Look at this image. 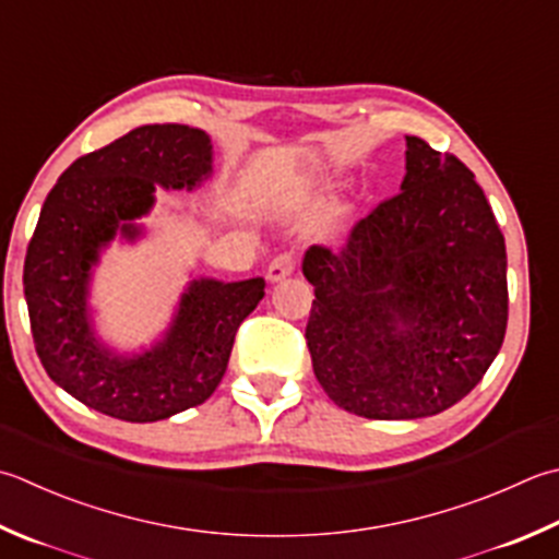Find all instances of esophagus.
Listing matches in <instances>:
<instances>
[{"label": "esophagus", "instance_id": "34e87169", "mask_svg": "<svg viewBox=\"0 0 559 559\" xmlns=\"http://www.w3.org/2000/svg\"><path fill=\"white\" fill-rule=\"evenodd\" d=\"M293 271H295V257L293 254H278L269 264L266 278H269V283H281L283 278H288Z\"/></svg>", "mask_w": 559, "mask_h": 559}]
</instances>
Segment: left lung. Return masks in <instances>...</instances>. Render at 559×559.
<instances>
[{
    "mask_svg": "<svg viewBox=\"0 0 559 559\" xmlns=\"http://www.w3.org/2000/svg\"><path fill=\"white\" fill-rule=\"evenodd\" d=\"M404 179L342 251L310 247L308 346L336 407L433 417L473 390L507 332V247L475 174L407 135Z\"/></svg>",
    "mask_w": 559,
    "mask_h": 559,
    "instance_id": "8db88e82",
    "label": "left lung"
}]
</instances>
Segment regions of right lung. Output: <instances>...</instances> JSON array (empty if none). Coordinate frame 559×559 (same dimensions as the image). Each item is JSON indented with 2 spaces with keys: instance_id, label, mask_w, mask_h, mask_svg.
I'll return each mask as SVG.
<instances>
[{
  "instance_id": "add662e5",
  "label": "right lung",
  "mask_w": 559,
  "mask_h": 559,
  "mask_svg": "<svg viewBox=\"0 0 559 559\" xmlns=\"http://www.w3.org/2000/svg\"><path fill=\"white\" fill-rule=\"evenodd\" d=\"M213 179V142L201 128L140 126L72 162L52 186L31 237L24 295L33 344L55 385L90 409L147 424L203 404L227 370L235 334L264 298L261 276H189L157 338L123 348L96 324L94 281L114 242L147 237L142 217L162 191H199Z\"/></svg>"
}]
</instances>
